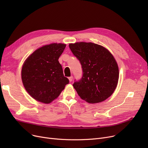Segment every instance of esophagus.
<instances>
[{
    "instance_id": "esophagus-1",
    "label": "esophagus",
    "mask_w": 148,
    "mask_h": 148,
    "mask_svg": "<svg viewBox=\"0 0 148 148\" xmlns=\"http://www.w3.org/2000/svg\"><path fill=\"white\" fill-rule=\"evenodd\" d=\"M68 79H69V82H71L73 81V76L69 77V78H68Z\"/></svg>"
}]
</instances>
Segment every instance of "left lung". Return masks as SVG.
<instances>
[{
    "instance_id": "left-lung-1",
    "label": "left lung",
    "mask_w": 148,
    "mask_h": 148,
    "mask_svg": "<svg viewBox=\"0 0 148 148\" xmlns=\"http://www.w3.org/2000/svg\"><path fill=\"white\" fill-rule=\"evenodd\" d=\"M69 47L82 65V79L73 84L80 97L95 104L110 97L119 79L118 66L111 53L92 42H79Z\"/></svg>"
}]
</instances>
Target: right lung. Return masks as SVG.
<instances>
[{
	"label": "right lung",
	"mask_w": 148,
	"mask_h": 148,
	"mask_svg": "<svg viewBox=\"0 0 148 148\" xmlns=\"http://www.w3.org/2000/svg\"><path fill=\"white\" fill-rule=\"evenodd\" d=\"M66 44L53 43L36 50L21 69L23 86L38 101L49 104L57 98L69 80L64 77L59 58Z\"/></svg>",
	"instance_id": "obj_1"
}]
</instances>
